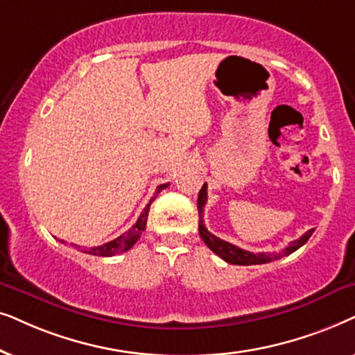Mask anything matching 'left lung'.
<instances>
[{
    "instance_id": "8db88e82",
    "label": "left lung",
    "mask_w": 355,
    "mask_h": 355,
    "mask_svg": "<svg viewBox=\"0 0 355 355\" xmlns=\"http://www.w3.org/2000/svg\"><path fill=\"white\" fill-rule=\"evenodd\" d=\"M207 201V185L205 183L200 190V195H198V212H200V235L207 247H209L212 252H214L217 257H220L224 261L230 264H240V266H250V264H264L276 261V259H281L282 257H287V254L294 253L295 250H299L302 245L309 242L311 234L315 232V229H310L309 232H305L299 240H294L291 242L284 250L281 252H266V253H252L247 252V250H242L235 245L225 242V240H220L216 235H212L209 230L206 229L205 220H202V211H205Z\"/></svg>"
}]
</instances>
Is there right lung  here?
<instances>
[{"label": "right lung", "mask_w": 355, "mask_h": 355, "mask_svg": "<svg viewBox=\"0 0 355 355\" xmlns=\"http://www.w3.org/2000/svg\"><path fill=\"white\" fill-rule=\"evenodd\" d=\"M168 183H164V185H159L157 190H155V195L153 200L149 201V205L144 207V211L141 212V216L138 217V220H136V224L131 227L128 232H125L120 237H116L115 240H110V242L103 243V245H98V247H92L89 248L86 253L89 254H94V257H115L118 253H123L126 252V250H130L133 245L138 242L141 234L144 232L146 229V222H148V214H149V206L150 202L155 200V196L159 195L160 191L164 190V188H167ZM78 247V245H76Z\"/></svg>", "instance_id": "1"}]
</instances>
